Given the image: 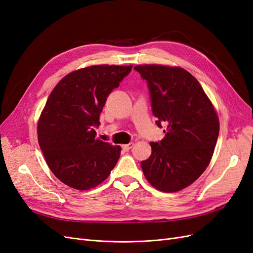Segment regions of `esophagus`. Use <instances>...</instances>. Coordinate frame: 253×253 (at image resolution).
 <instances>
[{
	"label": "esophagus",
	"mask_w": 253,
	"mask_h": 253,
	"mask_svg": "<svg viewBox=\"0 0 253 253\" xmlns=\"http://www.w3.org/2000/svg\"><path fill=\"white\" fill-rule=\"evenodd\" d=\"M133 147H134V142H129L127 144L122 145V149H124L125 151H128V150H131Z\"/></svg>",
	"instance_id": "obj_1"
}]
</instances>
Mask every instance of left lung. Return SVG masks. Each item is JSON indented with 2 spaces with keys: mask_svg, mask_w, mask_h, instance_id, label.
<instances>
[{
  "mask_svg": "<svg viewBox=\"0 0 253 253\" xmlns=\"http://www.w3.org/2000/svg\"><path fill=\"white\" fill-rule=\"evenodd\" d=\"M147 80L156 125L164 139L151 142L141 162L145 178L163 192H177L193 183L209 166L219 133L217 113L202 85L178 66L137 65Z\"/></svg>",
  "mask_w": 253,
  "mask_h": 253,
  "instance_id": "left-lung-1",
  "label": "left lung"
}]
</instances>
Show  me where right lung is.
Masks as SVG:
<instances>
[{
  "instance_id": "add662e5",
  "label": "right lung",
  "mask_w": 253,
  "mask_h": 253,
  "mask_svg": "<svg viewBox=\"0 0 253 253\" xmlns=\"http://www.w3.org/2000/svg\"><path fill=\"white\" fill-rule=\"evenodd\" d=\"M133 65H91L67 74L38 120V141L50 171L66 186L89 190L109 177L121 148L96 137L106 98Z\"/></svg>"
}]
</instances>
